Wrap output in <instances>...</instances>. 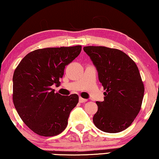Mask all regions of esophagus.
Here are the masks:
<instances>
[{
	"label": "esophagus",
	"mask_w": 159,
	"mask_h": 159,
	"mask_svg": "<svg viewBox=\"0 0 159 159\" xmlns=\"http://www.w3.org/2000/svg\"><path fill=\"white\" fill-rule=\"evenodd\" d=\"M79 101H80V103H83V102H87V99H84V98H80Z\"/></svg>",
	"instance_id": "esophagus-1"
}]
</instances>
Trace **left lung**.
<instances>
[{"mask_svg":"<svg viewBox=\"0 0 159 159\" xmlns=\"http://www.w3.org/2000/svg\"><path fill=\"white\" fill-rule=\"evenodd\" d=\"M83 49L96 66L105 90L104 101L96 102L93 123L104 132H121L132 124L141 107L144 85L139 68L119 49L94 46Z\"/></svg>","mask_w":159,"mask_h":159,"instance_id":"8db88e82","label":"left lung"}]
</instances>
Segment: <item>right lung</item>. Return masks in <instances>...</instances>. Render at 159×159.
Here are the masks:
<instances>
[{
  "instance_id": "obj_1",
  "label": "right lung",
  "mask_w": 159,
  "mask_h": 159,
  "mask_svg": "<svg viewBox=\"0 0 159 159\" xmlns=\"http://www.w3.org/2000/svg\"><path fill=\"white\" fill-rule=\"evenodd\" d=\"M82 46L44 48L29 53L16 68L13 101L18 114L33 132L54 136L65 129L70 112L79 102L77 94L55 93L65 66L74 60Z\"/></svg>"
}]
</instances>
